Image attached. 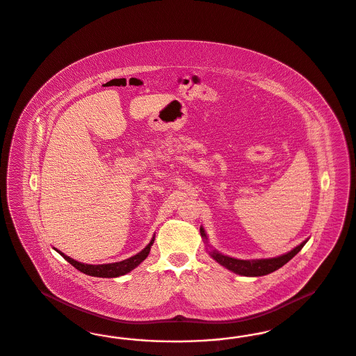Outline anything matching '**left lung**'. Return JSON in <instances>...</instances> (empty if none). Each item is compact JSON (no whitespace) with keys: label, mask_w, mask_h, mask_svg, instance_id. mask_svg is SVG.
<instances>
[{"label":"left lung","mask_w":356,"mask_h":356,"mask_svg":"<svg viewBox=\"0 0 356 356\" xmlns=\"http://www.w3.org/2000/svg\"><path fill=\"white\" fill-rule=\"evenodd\" d=\"M201 235L204 238H207L204 229L201 227ZM307 241H304L300 245H297L292 251H289L288 254L277 257V258L260 259V260H241V259L230 258L226 255H222L220 252L211 251L210 255L214 260H217L221 266L226 267L227 270H233L238 275L242 276H264L268 275L273 270L282 268L284 264H286L291 259L293 258L296 254H298L301 251V248L305 245Z\"/></svg>","instance_id":"obj_1"}]
</instances>
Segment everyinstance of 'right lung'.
<instances>
[{"label": "right lung", "instance_id": "right-lung-1", "mask_svg": "<svg viewBox=\"0 0 356 356\" xmlns=\"http://www.w3.org/2000/svg\"><path fill=\"white\" fill-rule=\"evenodd\" d=\"M154 243V239L148 243L140 252H138L134 257L131 258L126 259L122 261H118V263H111V264H97V266H93V264H84V263H79L74 259L64 255L60 251H56L62 255L63 258L65 259L70 264H72L76 270L89 275V276H95V277H118V276H122L124 273L130 272L131 270H134L136 266H139L145 259L147 258L148 254H149V250H151V245Z\"/></svg>", "mask_w": 356, "mask_h": 356}]
</instances>
